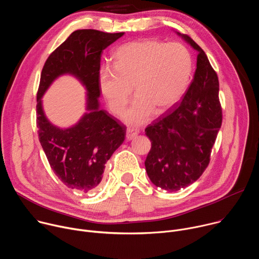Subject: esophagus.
Segmentation results:
<instances>
[{
  "label": "esophagus",
  "mask_w": 259,
  "mask_h": 259,
  "mask_svg": "<svg viewBox=\"0 0 259 259\" xmlns=\"http://www.w3.org/2000/svg\"><path fill=\"white\" fill-rule=\"evenodd\" d=\"M137 134H138L137 130L132 129V128H128L127 129V133H126V137H127V139H132L135 136H137Z\"/></svg>",
  "instance_id": "esophagus-1"
}]
</instances>
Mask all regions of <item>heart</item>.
Returning <instances> with one entry per match:
<instances>
[{
	"label": "heart",
	"mask_w": 259,
	"mask_h": 259,
	"mask_svg": "<svg viewBox=\"0 0 259 259\" xmlns=\"http://www.w3.org/2000/svg\"><path fill=\"white\" fill-rule=\"evenodd\" d=\"M193 69L190 51L179 43L140 40L119 47L115 67H102L99 87L109 109L122 114L132 92L137 94L124 114L130 125H141L155 110L160 115L186 93Z\"/></svg>",
	"instance_id": "heart-1"
}]
</instances>
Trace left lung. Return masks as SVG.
Segmentation results:
<instances>
[{
	"label": "left lung",
	"instance_id": "left-lung-1",
	"mask_svg": "<svg viewBox=\"0 0 259 259\" xmlns=\"http://www.w3.org/2000/svg\"><path fill=\"white\" fill-rule=\"evenodd\" d=\"M180 35L199 51L195 77L182 101L145 128L152 142L145 170L155 186L168 192L187 188L200 178L223 123L217 73L191 36Z\"/></svg>",
	"mask_w": 259,
	"mask_h": 259
}]
</instances>
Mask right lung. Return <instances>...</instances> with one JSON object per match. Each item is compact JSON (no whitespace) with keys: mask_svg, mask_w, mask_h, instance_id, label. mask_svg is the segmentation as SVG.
Instances as JSON below:
<instances>
[{"mask_svg":"<svg viewBox=\"0 0 259 259\" xmlns=\"http://www.w3.org/2000/svg\"><path fill=\"white\" fill-rule=\"evenodd\" d=\"M123 34L96 29L75 30L49 55L41 72L36 92L39 140L55 175L65 187L80 193H88L98 186L105 163L126 136L124 124L98 109L101 53ZM66 72L87 86L90 112L76 126L62 131L46 119L40 97L54 78Z\"/></svg>","mask_w":259,"mask_h":259,"instance_id":"add662e5","label":"right lung"}]
</instances>
